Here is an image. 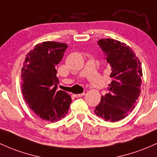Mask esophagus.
I'll list each match as a JSON object with an SVG mask.
<instances>
[{
	"instance_id": "1",
	"label": "esophagus",
	"mask_w": 157,
	"mask_h": 157,
	"mask_svg": "<svg viewBox=\"0 0 157 157\" xmlns=\"http://www.w3.org/2000/svg\"><path fill=\"white\" fill-rule=\"evenodd\" d=\"M84 94H85V93H82V94H75V96L76 98H80V97H82V96H83Z\"/></svg>"
}]
</instances>
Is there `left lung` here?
I'll use <instances>...</instances> for the list:
<instances>
[{
	"label": "left lung",
	"mask_w": 157,
	"mask_h": 157,
	"mask_svg": "<svg viewBox=\"0 0 157 157\" xmlns=\"http://www.w3.org/2000/svg\"><path fill=\"white\" fill-rule=\"evenodd\" d=\"M98 45L111 67L106 95L95 106L94 113L106 121L124 119L131 113L141 93L142 68L139 58L130 46L112 39H100Z\"/></svg>",
	"instance_id": "8db88e82"
}]
</instances>
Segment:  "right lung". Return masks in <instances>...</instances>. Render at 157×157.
<instances>
[{"label": "right lung", "mask_w": 157, "mask_h": 157, "mask_svg": "<svg viewBox=\"0 0 157 157\" xmlns=\"http://www.w3.org/2000/svg\"><path fill=\"white\" fill-rule=\"evenodd\" d=\"M68 48L65 43L43 42L27 54L21 68V92L29 107L38 117L53 122L68 113L71 98L57 90L56 66Z\"/></svg>", "instance_id": "right-lung-1"}]
</instances>
